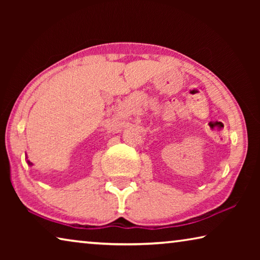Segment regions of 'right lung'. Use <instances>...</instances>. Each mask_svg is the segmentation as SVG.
<instances>
[{"instance_id": "obj_1", "label": "right lung", "mask_w": 260, "mask_h": 260, "mask_svg": "<svg viewBox=\"0 0 260 260\" xmlns=\"http://www.w3.org/2000/svg\"><path fill=\"white\" fill-rule=\"evenodd\" d=\"M27 164H28V165H29V166H32V165H33V164H32V162H30V161H29V160H27Z\"/></svg>"}]
</instances>
